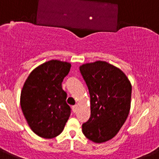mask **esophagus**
I'll return each instance as SVG.
<instances>
[{
	"label": "esophagus",
	"mask_w": 159,
	"mask_h": 159,
	"mask_svg": "<svg viewBox=\"0 0 159 159\" xmlns=\"http://www.w3.org/2000/svg\"><path fill=\"white\" fill-rule=\"evenodd\" d=\"M77 110H78V105H74V106H72V111L74 113H75V112L77 111Z\"/></svg>",
	"instance_id": "34e87169"
}]
</instances>
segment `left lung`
Here are the masks:
<instances>
[{
	"label": "left lung",
	"mask_w": 159,
	"mask_h": 159,
	"mask_svg": "<svg viewBox=\"0 0 159 159\" xmlns=\"http://www.w3.org/2000/svg\"><path fill=\"white\" fill-rule=\"evenodd\" d=\"M81 75L90 94L91 117L82 125L88 139L104 143L117 134L130 108L131 84L123 71L105 61L83 64Z\"/></svg>",
	"instance_id": "obj_1"
}]
</instances>
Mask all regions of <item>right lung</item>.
<instances>
[{"label":"right lung","instance_id":"add662e5","mask_svg":"<svg viewBox=\"0 0 159 159\" xmlns=\"http://www.w3.org/2000/svg\"><path fill=\"white\" fill-rule=\"evenodd\" d=\"M71 64L49 60L29 74L20 93V107L35 134L44 139L57 137L63 131L71 115L62 82Z\"/></svg>","mask_w":159,"mask_h":159}]
</instances>
